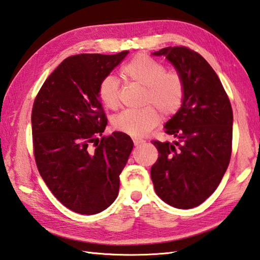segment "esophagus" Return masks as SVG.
Here are the masks:
<instances>
[{"label":"esophagus","instance_id":"34e87169","mask_svg":"<svg viewBox=\"0 0 260 260\" xmlns=\"http://www.w3.org/2000/svg\"><path fill=\"white\" fill-rule=\"evenodd\" d=\"M133 143L135 146H140L142 144H144L145 141L144 140H141V139H133Z\"/></svg>","mask_w":260,"mask_h":260}]
</instances>
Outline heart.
<instances>
[{"label":"heart","mask_w":260,"mask_h":260,"mask_svg":"<svg viewBox=\"0 0 260 260\" xmlns=\"http://www.w3.org/2000/svg\"><path fill=\"white\" fill-rule=\"evenodd\" d=\"M121 73L134 84L145 88L143 105L139 110L127 109L116 115L113 127L127 135L141 137L146 135L165 117H172L183 106L186 87L183 77L176 71H167V67L144 53H139L127 62ZM119 81L107 75L98 84V98L106 108L116 109L119 105Z\"/></svg>","instance_id":"b5f03b06"}]
</instances>
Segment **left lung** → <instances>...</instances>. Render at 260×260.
<instances>
[{"instance_id": "8db88e82", "label": "left lung", "mask_w": 260, "mask_h": 260, "mask_svg": "<svg viewBox=\"0 0 260 260\" xmlns=\"http://www.w3.org/2000/svg\"><path fill=\"white\" fill-rule=\"evenodd\" d=\"M165 56L183 77V106L165 124L174 143L151 141L158 157L151 168L154 190L178 209L204 202L221 182L233 151V108L218 75L200 53L176 46L153 53Z\"/></svg>"}]
</instances>
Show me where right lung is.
<instances>
[{
	"label": "right lung",
	"mask_w": 260,
	"mask_h": 260,
	"mask_svg": "<svg viewBox=\"0 0 260 260\" xmlns=\"http://www.w3.org/2000/svg\"><path fill=\"white\" fill-rule=\"evenodd\" d=\"M128 51L66 58L43 82L31 114L39 173L64 207L80 214L104 211L118 196L119 174L133 150L131 137L107 125L98 84Z\"/></svg>",
	"instance_id": "right-lung-1"
}]
</instances>
